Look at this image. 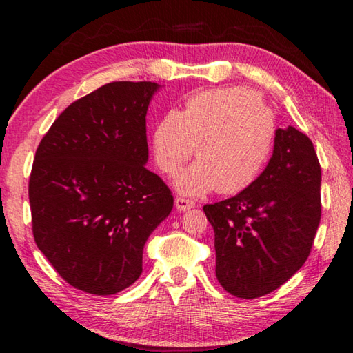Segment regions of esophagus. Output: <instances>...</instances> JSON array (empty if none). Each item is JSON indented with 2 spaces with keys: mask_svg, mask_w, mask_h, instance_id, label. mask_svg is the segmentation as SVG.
Segmentation results:
<instances>
[{
  "mask_svg": "<svg viewBox=\"0 0 353 353\" xmlns=\"http://www.w3.org/2000/svg\"><path fill=\"white\" fill-rule=\"evenodd\" d=\"M174 204H176V208L179 212H185V210H190V208L196 207V202L190 201V199H185V198H176Z\"/></svg>",
  "mask_w": 353,
  "mask_h": 353,
  "instance_id": "esophagus-1",
  "label": "esophagus"
}]
</instances>
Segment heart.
Listing matches in <instances>:
<instances>
[{"label": "heart", "mask_w": 353, "mask_h": 353, "mask_svg": "<svg viewBox=\"0 0 353 353\" xmlns=\"http://www.w3.org/2000/svg\"><path fill=\"white\" fill-rule=\"evenodd\" d=\"M276 137V118L259 92L224 87L193 94L181 112H166L154 129L152 151L159 168L174 176L196 146L199 160L174 181L179 193L235 194L260 177Z\"/></svg>", "instance_id": "b5f03b06"}]
</instances>
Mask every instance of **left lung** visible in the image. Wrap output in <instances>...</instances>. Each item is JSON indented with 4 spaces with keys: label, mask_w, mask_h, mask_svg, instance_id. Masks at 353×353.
Instances as JSON below:
<instances>
[{
    "label": "left lung",
    "mask_w": 353,
    "mask_h": 353,
    "mask_svg": "<svg viewBox=\"0 0 353 353\" xmlns=\"http://www.w3.org/2000/svg\"><path fill=\"white\" fill-rule=\"evenodd\" d=\"M321 165L312 140L277 129L260 177L234 198L204 205L214 232L216 279L230 294H270L307 261L321 221Z\"/></svg>",
    "instance_id": "1"
}]
</instances>
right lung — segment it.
<instances>
[{
    "label": "right lung",
    "mask_w": 353,
    "mask_h": 353,
    "mask_svg": "<svg viewBox=\"0 0 353 353\" xmlns=\"http://www.w3.org/2000/svg\"><path fill=\"white\" fill-rule=\"evenodd\" d=\"M155 82H110L52 123L29 177L32 234L65 282L117 294L143 271V248L172 210L146 168V113Z\"/></svg>",
    "instance_id": "right-lung-1"
}]
</instances>
